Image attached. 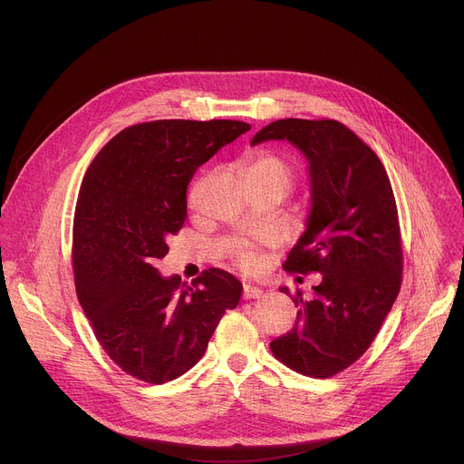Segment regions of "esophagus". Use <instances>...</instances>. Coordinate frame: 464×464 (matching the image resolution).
Wrapping results in <instances>:
<instances>
[{
	"mask_svg": "<svg viewBox=\"0 0 464 464\" xmlns=\"http://www.w3.org/2000/svg\"><path fill=\"white\" fill-rule=\"evenodd\" d=\"M262 294H264L262 288H258L255 285H244V292H242L244 299H258V297H262Z\"/></svg>",
	"mask_w": 464,
	"mask_h": 464,
	"instance_id": "esophagus-1",
	"label": "esophagus"
}]
</instances>
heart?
<instances>
[{
  "label": "heart",
  "mask_w": 464,
  "mask_h": 464,
  "mask_svg": "<svg viewBox=\"0 0 464 464\" xmlns=\"http://www.w3.org/2000/svg\"><path fill=\"white\" fill-rule=\"evenodd\" d=\"M244 178L247 183H279L281 187L288 188L292 185L294 172L283 158L268 152H256L246 160ZM237 258L244 268H253L256 264L255 247L249 244H240L237 249Z\"/></svg>",
  "instance_id": "heart-1"
}]
</instances>
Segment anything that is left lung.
I'll use <instances>...</instances> for the list:
<instances>
[{"label": "left lung", "mask_w": 464, "mask_h": 464, "mask_svg": "<svg viewBox=\"0 0 464 464\" xmlns=\"http://www.w3.org/2000/svg\"><path fill=\"white\" fill-rule=\"evenodd\" d=\"M288 141L308 161L310 211L285 270L321 274L314 297H295V326L270 343L290 369L328 378L372 343L402 283L394 194L378 156L338 121L279 119L251 145ZM283 294H290L286 286Z\"/></svg>", "instance_id": "8db88e82"}]
</instances>
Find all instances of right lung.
<instances>
[{"label": "right lung", "mask_w": 464, "mask_h": 464, "mask_svg": "<svg viewBox=\"0 0 464 464\" xmlns=\"http://www.w3.org/2000/svg\"><path fill=\"white\" fill-rule=\"evenodd\" d=\"M249 128L242 121L134 124L86 170L73 220L77 295L108 356L143 382L187 372L240 301L242 283L224 270H206L190 288L154 262L183 227L198 167Z\"/></svg>", "instance_id": "add662e5"}]
</instances>
